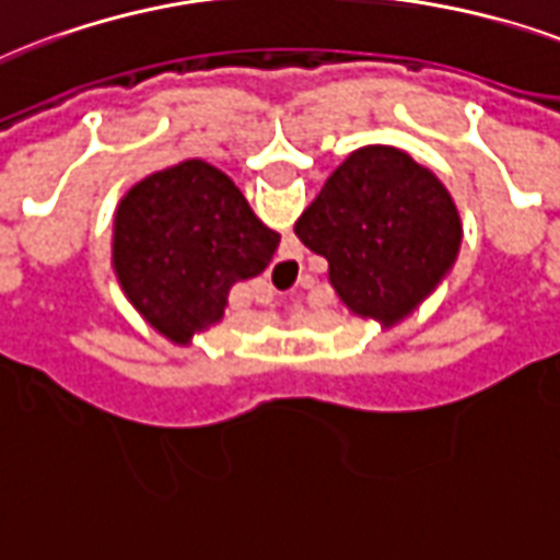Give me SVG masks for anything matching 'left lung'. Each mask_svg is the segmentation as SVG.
Here are the masks:
<instances>
[{
    "instance_id": "left-lung-1",
    "label": "left lung",
    "mask_w": 560,
    "mask_h": 560,
    "mask_svg": "<svg viewBox=\"0 0 560 560\" xmlns=\"http://www.w3.org/2000/svg\"><path fill=\"white\" fill-rule=\"evenodd\" d=\"M328 261L352 314L394 326L429 296L460 249L450 190L394 147H364L337 166L293 225Z\"/></svg>"
}]
</instances>
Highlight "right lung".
I'll return each instance as SVG.
<instances>
[{
    "label": "right lung",
    "mask_w": 560,
    "mask_h": 560,
    "mask_svg": "<svg viewBox=\"0 0 560 560\" xmlns=\"http://www.w3.org/2000/svg\"><path fill=\"white\" fill-rule=\"evenodd\" d=\"M223 170L199 158L131 187L114 220V270L131 305L173 343L220 323L229 290L279 249Z\"/></svg>",
    "instance_id": "right-lung-1"
}]
</instances>
